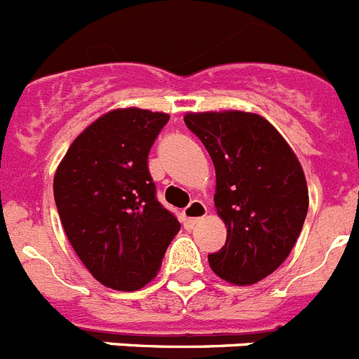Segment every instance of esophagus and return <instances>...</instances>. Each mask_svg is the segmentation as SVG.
<instances>
[{
	"label": "esophagus",
	"instance_id": "esophagus-1",
	"mask_svg": "<svg viewBox=\"0 0 359 359\" xmlns=\"http://www.w3.org/2000/svg\"><path fill=\"white\" fill-rule=\"evenodd\" d=\"M208 215V208L202 200H193L186 209H184V227L191 229L193 225L198 224V219Z\"/></svg>",
	"mask_w": 359,
	"mask_h": 359
}]
</instances>
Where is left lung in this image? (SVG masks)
<instances>
[{"mask_svg":"<svg viewBox=\"0 0 359 359\" xmlns=\"http://www.w3.org/2000/svg\"><path fill=\"white\" fill-rule=\"evenodd\" d=\"M216 172V212L227 241L209 266L231 284L259 283L284 263L299 238L309 196L299 159L272 123L254 112H187Z\"/></svg>","mask_w":359,"mask_h":359,"instance_id":"1","label":"left lung"}]
</instances>
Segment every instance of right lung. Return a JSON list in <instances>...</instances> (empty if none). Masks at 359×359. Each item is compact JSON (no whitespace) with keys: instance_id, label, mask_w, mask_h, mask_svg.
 I'll return each mask as SVG.
<instances>
[{"instance_id":"obj_1","label":"right lung","mask_w":359,"mask_h":359,"mask_svg":"<svg viewBox=\"0 0 359 359\" xmlns=\"http://www.w3.org/2000/svg\"><path fill=\"white\" fill-rule=\"evenodd\" d=\"M168 119L147 109H114L71 143L55 172V203L67 240L107 288H143L180 231L156 198L148 172V154Z\"/></svg>"}]
</instances>
